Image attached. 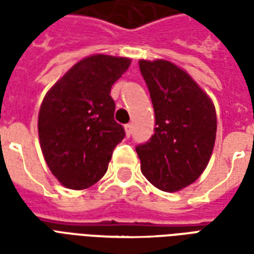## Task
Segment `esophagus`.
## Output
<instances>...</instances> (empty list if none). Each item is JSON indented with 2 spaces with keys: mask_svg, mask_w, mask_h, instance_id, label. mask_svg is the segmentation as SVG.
I'll return each mask as SVG.
<instances>
[{
  "mask_svg": "<svg viewBox=\"0 0 254 254\" xmlns=\"http://www.w3.org/2000/svg\"><path fill=\"white\" fill-rule=\"evenodd\" d=\"M125 133H127V137L132 134V124H127V125H125Z\"/></svg>",
  "mask_w": 254,
  "mask_h": 254,
  "instance_id": "34e87169",
  "label": "esophagus"
}]
</instances>
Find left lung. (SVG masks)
I'll return each mask as SVG.
<instances>
[{
    "label": "left lung",
    "instance_id": "left-lung-1",
    "mask_svg": "<svg viewBox=\"0 0 254 254\" xmlns=\"http://www.w3.org/2000/svg\"><path fill=\"white\" fill-rule=\"evenodd\" d=\"M155 111V133L136 147L141 173L163 191H178L205 170L216 138L212 100L170 61L140 60Z\"/></svg>",
    "mask_w": 254,
    "mask_h": 254
}]
</instances>
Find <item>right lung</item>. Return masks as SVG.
Returning a JSON list of instances; mask_svg holds the SVG:
<instances>
[{
  "label": "right lung",
  "mask_w": 254,
  "mask_h": 254,
  "mask_svg": "<svg viewBox=\"0 0 254 254\" xmlns=\"http://www.w3.org/2000/svg\"><path fill=\"white\" fill-rule=\"evenodd\" d=\"M130 60L95 54L73 65L49 89L38 117L41 148L53 176L65 188L92 187L107 171L113 151L125 137L114 121L111 85Z\"/></svg>",
  "instance_id": "1"
}]
</instances>
